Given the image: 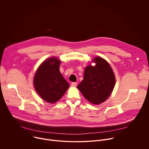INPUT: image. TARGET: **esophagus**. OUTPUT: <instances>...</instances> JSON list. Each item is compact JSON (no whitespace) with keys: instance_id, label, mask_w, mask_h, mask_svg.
I'll return each instance as SVG.
<instances>
[{"instance_id":"1","label":"esophagus","mask_w":149,"mask_h":149,"mask_svg":"<svg viewBox=\"0 0 149 149\" xmlns=\"http://www.w3.org/2000/svg\"><path fill=\"white\" fill-rule=\"evenodd\" d=\"M77 83L76 82H73V83H71V86H72V87H76V86H77Z\"/></svg>"}]
</instances>
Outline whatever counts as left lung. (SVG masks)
<instances>
[{
	"label": "left lung",
	"mask_w": 149,
	"mask_h": 149,
	"mask_svg": "<svg viewBox=\"0 0 149 149\" xmlns=\"http://www.w3.org/2000/svg\"><path fill=\"white\" fill-rule=\"evenodd\" d=\"M95 65L86 66L84 78L77 86L83 96L93 104H100L111 95L115 84V77L109 64L101 57L93 60Z\"/></svg>",
	"instance_id": "1"
}]
</instances>
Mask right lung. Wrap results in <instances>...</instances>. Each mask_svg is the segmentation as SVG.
<instances>
[{
	"label": "right lung",
	"instance_id": "right-lung-1",
	"mask_svg": "<svg viewBox=\"0 0 149 149\" xmlns=\"http://www.w3.org/2000/svg\"><path fill=\"white\" fill-rule=\"evenodd\" d=\"M61 62L56 57L46 59L38 67L34 77L36 91L49 103L59 101L69 87L59 71Z\"/></svg>",
	"mask_w": 149,
	"mask_h": 149
}]
</instances>
